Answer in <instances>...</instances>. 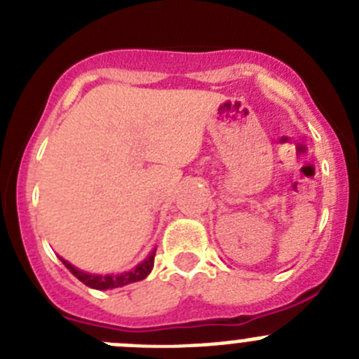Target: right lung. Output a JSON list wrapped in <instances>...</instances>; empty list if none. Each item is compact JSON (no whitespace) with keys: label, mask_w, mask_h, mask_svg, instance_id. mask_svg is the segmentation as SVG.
<instances>
[{"label":"right lung","mask_w":359,"mask_h":359,"mask_svg":"<svg viewBox=\"0 0 359 359\" xmlns=\"http://www.w3.org/2000/svg\"><path fill=\"white\" fill-rule=\"evenodd\" d=\"M154 252H156V250H153L151 255L147 257L144 262H140L139 266L133 267L132 271H126V273H121V274H106V276H102V274H90V273H85V271H79L78 267L69 264L67 260L62 259V257H60V260H62L64 266H66L67 269L71 271L79 281H81V283H85L86 287L95 288V290H111V288L125 287V285L135 283V281H140L144 280V278H147V274L153 271V266H154V255H156Z\"/></svg>","instance_id":"add662e5"}]
</instances>
